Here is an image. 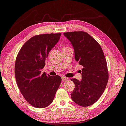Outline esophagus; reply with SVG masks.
Returning <instances> with one entry per match:
<instances>
[{"instance_id": "obj_1", "label": "esophagus", "mask_w": 126, "mask_h": 126, "mask_svg": "<svg viewBox=\"0 0 126 126\" xmlns=\"http://www.w3.org/2000/svg\"><path fill=\"white\" fill-rule=\"evenodd\" d=\"M68 80V78H65V77H62V81H67Z\"/></svg>"}]
</instances>
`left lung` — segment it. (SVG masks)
<instances>
[{"label":"left lung","mask_w":126,"mask_h":126,"mask_svg":"<svg viewBox=\"0 0 126 126\" xmlns=\"http://www.w3.org/2000/svg\"><path fill=\"white\" fill-rule=\"evenodd\" d=\"M71 42L75 60L83 67L82 79H72L75 88L71 98L82 107L89 106L98 100L109 79L108 65L102 48L94 38L82 31L64 33Z\"/></svg>","instance_id":"1"}]
</instances>
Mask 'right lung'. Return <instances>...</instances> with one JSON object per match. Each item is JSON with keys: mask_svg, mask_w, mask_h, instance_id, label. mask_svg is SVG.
<instances>
[{"mask_svg": "<svg viewBox=\"0 0 126 126\" xmlns=\"http://www.w3.org/2000/svg\"><path fill=\"white\" fill-rule=\"evenodd\" d=\"M61 33L36 35L27 41L17 55L15 66L16 83L24 98L36 108L51 104L61 83V77L41 74L51 48Z\"/></svg>", "mask_w": 126, "mask_h": 126, "instance_id": "add662e5", "label": "right lung"}]
</instances>
